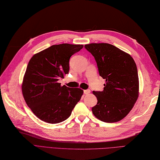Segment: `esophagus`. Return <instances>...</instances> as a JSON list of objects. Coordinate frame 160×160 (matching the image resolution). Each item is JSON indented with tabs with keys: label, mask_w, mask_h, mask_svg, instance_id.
<instances>
[{
	"label": "esophagus",
	"mask_w": 160,
	"mask_h": 160,
	"mask_svg": "<svg viewBox=\"0 0 160 160\" xmlns=\"http://www.w3.org/2000/svg\"><path fill=\"white\" fill-rule=\"evenodd\" d=\"M90 92V90H84V94H88Z\"/></svg>",
	"instance_id": "1"
}]
</instances>
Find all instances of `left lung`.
<instances>
[{
	"label": "left lung",
	"instance_id": "8db88e82",
	"mask_svg": "<svg viewBox=\"0 0 160 160\" xmlns=\"http://www.w3.org/2000/svg\"><path fill=\"white\" fill-rule=\"evenodd\" d=\"M84 47L94 57L100 76L106 80L104 90L92 92L98 100L92 113L102 122L120 121L131 111L139 96L135 62L130 54L108 43H91Z\"/></svg>",
	"mask_w": 160,
	"mask_h": 160
}]
</instances>
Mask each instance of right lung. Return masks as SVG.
Returning a JSON list of instances; mask_svg holds the SVG:
<instances>
[{"instance_id":"right-lung-1","label":"right lung","mask_w":160,"mask_h":160,"mask_svg":"<svg viewBox=\"0 0 160 160\" xmlns=\"http://www.w3.org/2000/svg\"><path fill=\"white\" fill-rule=\"evenodd\" d=\"M83 45H52L35 54L28 64L22 92L28 106L40 120L49 123L66 120L83 94L78 88L61 86L58 80L68 74L69 60Z\"/></svg>"}]
</instances>
